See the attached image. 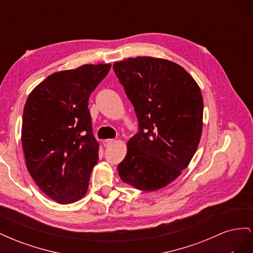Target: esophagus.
Here are the masks:
<instances>
[{
	"mask_svg": "<svg viewBox=\"0 0 253 253\" xmlns=\"http://www.w3.org/2000/svg\"><path fill=\"white\" fill-rule=\"evenodd\" d=\"M114 142H115V139H105L103 141V144L104 147H110V145H112Z\"/></svg>",
	"mask_w": 253,
	"mask_h": 253,
	"instance_id": "1",
	"label": "esophagus"
}]
</instances>
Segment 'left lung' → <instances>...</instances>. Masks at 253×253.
I'll return each instance as SVG.
<instances>
[{
  "label": "left lung",
  "instance_id": "obj_1",
  "mask_svg": "<svg viewBox=\"0 0 253 253\" xmlns=\"http://www.w3.org/2000/svg\"><path fill=\"white\" fill-rule=\"evenodd\" d=\"M113 68L139 124L118 165L120 178L142 191L165 188L188 167L200 143L201 88L185 68L166 59L128 58Z\"/></svg>",
  "mask_w": 253,
  "mask_h": 253
}]
</instances>
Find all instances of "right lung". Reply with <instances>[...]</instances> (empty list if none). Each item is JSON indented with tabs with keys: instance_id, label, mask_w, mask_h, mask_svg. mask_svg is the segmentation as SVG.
I'll list each match as a JSON object with an SVG mask.
<instances>
[{
	"instance_id": "1",
	"label": "right lung",
	"mask_w": 253,
	"mask_h": 253,
	"mask_svg": "<svg viewBox=\"0 0 253 253\" xmlns=\"http://www.w3.org/2000/svg\"><path fill=\"white\" fill-rule=\"evenodd\" d=\"M110 70L111 64H84L53 73L26 100L21 140L27 170L59 204L77 202L87 191L99 151L88 98Z\"/></svg>"
}]
</instances>
